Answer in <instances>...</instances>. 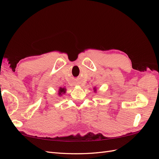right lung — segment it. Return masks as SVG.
Masks as SVG:
<instances>
[{"mask_svg": "<svg viewBox=\"0 0 159 159\" xmlns=\"http://www.w3.org/2000/svg\"><path fill=\"white\" fill-rule=\"evenodd\" d=\"M61 93H65V89L64 88H60L59 90V94L60 95Z\"/></svg>", "mask_w": 159, "mask_h": 159, "instance_id": "1", "label": "right lung"}]
</instances>
